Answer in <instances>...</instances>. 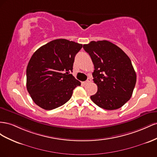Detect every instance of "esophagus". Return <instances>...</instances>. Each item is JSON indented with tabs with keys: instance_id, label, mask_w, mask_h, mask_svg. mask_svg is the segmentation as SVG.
Returning <instances> with one entry per match:
<instances>
[{
	"instance_id": "esophagus-1",
	"label": "esophagus",
	"mask_w": 157,
	"mask_h": 157,
	"mask_svg": "<svg viewBox=\"0 0 157 157\" xmlns=\"http://www.w3.org/2000/svg\"><path fill=\"white\" fill-rule=\"evenodd\" d=\"M91 78H89L87 79V81L83 82V83L84 85H86V84H87V83H90V82H91Z\"/></svg>"
}]
</instances>
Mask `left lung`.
<instances>
[{"instance_id":"1","label":"left lung","mask_w":157,"mask_h":157,"mask_svg":"<svg viewBox=\"0 0 157 157\" xmlns=\"http://www.w3.org/2000/svg\"><path fill=\"white\" fill-rule=\"evenodd\" d=\"M83 48L94 64L93 81L97 92L91 98L105 110L122 107L131 98L136 74L131 60L122 49L108 41H91Z\"/></svg>"}]
</instances>
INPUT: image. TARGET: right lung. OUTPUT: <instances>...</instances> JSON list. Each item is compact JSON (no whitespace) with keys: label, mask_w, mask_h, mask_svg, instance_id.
Wrapping results in <instances>:
<instances>
[{"label":"right lung","mask_w":157,"mask_h":157,"mask_svg":"<svg viewBox=\"0 0 157 157\" xmlns=\"http://www.w3.org/2000/svg\"><path fill=\"white\" fill-rule=\"evenodd\" d=\"M82 44L64 39H55L38 48L27 66L26 86L32 100L50 110L68 102L81 85L72 74L75 56Z\"/></svg>","instance_id":"1"}]
</instances>
